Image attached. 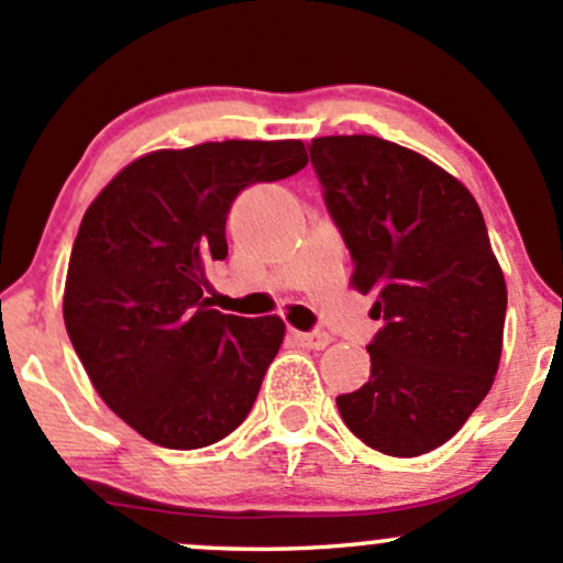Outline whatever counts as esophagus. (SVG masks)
I'll list each match as a JSON object with an SVG mask.
<instances>
[{
	"label": "esophagus",
	"mask_w": 563,
	"mask_h": 563,
	"mask_svg": "<svg viewBox=\"0 0 563 563\" xmlns=\"http://www.w3.org/2000/svg\"><path fill=\"white\" fill-rule=\"evenodd\" d=\"M294 339L301 344V347H307V350H325L331 344L329 333H320V331H314V333L294 331Z\"/></svg>",
	"instance_id": "esophagus-1"
}]
</instances>
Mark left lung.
I'll use <instances>...</instances> for the list:
<instances>
[{"instance_id": "obj_1", "label": "left lung", "mask_w": 563, "mask_h": 563, "mask_svg": "<svg viewBox=\"0 0 563 563\" xmlns=\"http://www.w3.org/2000/svg\"><path fill=\"white\" fill-rule=\"evenodd\" d=\"M310 157L352 253L350 286L374 294L372 376L339 395L344 424L387 456L443 446L492 390L508 288L484 213L460 178L376 135L312 139Z\"/></svg>"}]
</instances>
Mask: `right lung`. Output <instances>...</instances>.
Instances as JSON below:
<instances>
[{
    "instance_id": "obj_1",
    "label": "right lung",
    "mask_w": 563,
    "mask_h": 563,
    "mask_svg": "<svg viewBox=\"0 0 563 563\" xmlns=\"http://www.w3.org/2000/svg\"><path fill=\"white\" fill-rule=\"evenodd\" d=\"M305 165L296 139L157 150L125 165L85 211L64 323L103 404L146 441L189 452L249 417L286 323L211 310L206 269L227 258L234 197Z\"/></svg>"
}]
</instances>
